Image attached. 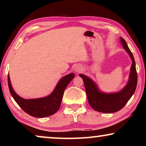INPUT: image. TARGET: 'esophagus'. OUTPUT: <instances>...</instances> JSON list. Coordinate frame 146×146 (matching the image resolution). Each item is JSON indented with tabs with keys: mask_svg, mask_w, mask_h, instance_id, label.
I'll list each match as a JSON object with an SVG mask.
<instances>
[{
	"mask_svg": "<svg viewBox=\"0 0 146 146\" xmlns=\"http://www.w3.org/2000/svg\"><path fill=\"white\" fill-rule=\"evenodd\" d=\"M83 70H84V68H83L82 66H80V65H78V66H76V67L75 68V72H76V73H81Z\"/></svg>",
	"mask_w": 146,
	"mask_h": 146,
	"instance_id": "obj_1",
	"label": "esophagus"
}]
</instances>
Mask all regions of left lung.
<instances>
[{
  "mask_svg": "<svg viewBox=\"0 0 146 146\" xmlns=\"http://www.w3.org/2000/svg\"><path fill=\"white\" fill-rule=\"evenodd\" d=\"M120 40L133 62L131 67L129 81L122 91L116 93L110 94L101 93L98 91L95 84L90 78L82 74L79 75L80 77L82 78L84 83L89 104L93 110L98 112L111 113L118 111L126 104L134 94L137 88L138 77L134 57L124 39L120 37Z\"/></svg>",
  "mask_w": 146,
  "mask_h": 146,
  "instance_id": "left-lung-1",
  "label": "left lung"
}]
</instances>
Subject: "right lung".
Instances as JSON below:
<instances>
[{"mask_svg": "<svg viewBox=\"0 0 146 146\" xmlns=\"http://www.w3.org/2000/svg\"><path fill=\"white\" fill-rule=\"evenodd\" d=\"M75 74L70 73L60 79L55 90L49 96L36 99H24L20 97L12 88L8 75V82L9 91L12 97L24 111L32 117L44 118L52 115L60 108L62 96L66 88L74 78Z\"/></svg>", "mask_w": 146, "mask_h": 146, "instance_id": "obj_1", "label": "right lung"}]
</instances>
